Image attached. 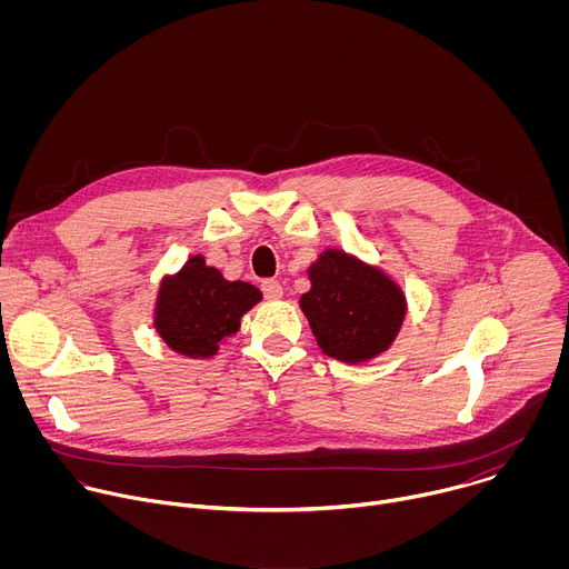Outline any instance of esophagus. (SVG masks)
<instances>
[{
  "label": "esophagus",
  "instance_id": "34e87169",
  "mask_svg": "<svg viewBox=\"0 0 569 569\" xmlns=\"http://www.w3.org/2000/svg\"><path fill=\"white\" fill-rule=\"evenodd\" d=\"M261 290H263V297H266L268 301H277V299L283 297V288H281V283L274 281V279H266V281L261 283Z\"/></svg>",
  "mask_w": 569,
  "mask_h": 569
}]
</instances>
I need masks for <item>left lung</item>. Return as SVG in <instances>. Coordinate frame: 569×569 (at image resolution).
Here are the masks:
<instances>
[{
    "instance_id": "8db88e82",
    "label": "left lung",
    "mask_w": 569,
    "mask_h": 569,
    "mask_svg": "<svg viewBox=\"0 0 569 569\" xmlns=\"http://www.w3.org/2000/svg\"><path fill=\"white\" fill-rule=\"evenodd\" d=\"M308 279L299 306L323 353L360 365L391 347L408 312L393 279L342 250H323Z\"/></svg>"
}]
</instances>
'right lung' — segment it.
<instances>
[{
    "mask_svg": "<svg viewBox=\"0 0 569 569\" xmlns=\"http://www.w3.org/2000/svg\"><path fill=\"white\" fill-rule=\"evenodd\" d=\"M263 299L246 281H227L220 270L191 257L184 268L161 279L154 303V329L180 356L211 358L220 342L240 329V317Z\"/></svg>",
    "mask_w": 569,
    "mask_h": 569,
    "instance_id": "1",
    "label": "right lung"
}]
</instances>
